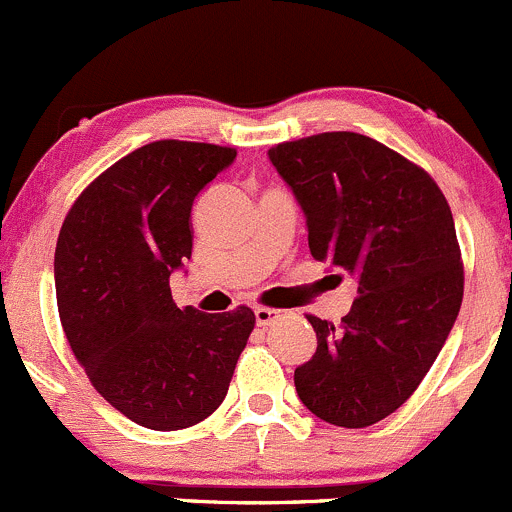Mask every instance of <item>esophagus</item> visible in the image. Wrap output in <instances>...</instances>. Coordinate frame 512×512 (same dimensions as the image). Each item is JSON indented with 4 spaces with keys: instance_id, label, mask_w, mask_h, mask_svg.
<instances>
[{
    "instance_id": "esophagus-1",
    "label": "esophagus",
    "mask_w": 512,
    "mask_h": 512,
    "mask_svg": "<svg viewBox=\"0 0 512 512\" xmlns=\"http://www.w3.org/2000/svg\"><path fill=\"white\" fill-rule=\"evenodd\" d=\"M254 313H256V323L263 328L271 326L273 321H278V318L283 316V311H278V308H266V306H256Z\"/></svg>"
}]
</instances>
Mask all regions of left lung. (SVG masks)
I'll return each instance as SVG.
<instances>
[{"label": "left lung", "instance_id": "left-lung-1", "mask_svg": "<svg viewBox=\"0 0 512 512\" xmlns=\"http://www.w3.org/2000/svg\"><path fill=\"white\" fill-rule=\"evenodd\" d=\"M268 159L306 214L311 256L358 278L338 326L308 316L318 348L293 373L296 393L331 426H373L421 386L458 318L450 206L428 171L353 131L283 141Z\"/></svg>", "mask_w": 512, "mask_h": 512}]
</instances>
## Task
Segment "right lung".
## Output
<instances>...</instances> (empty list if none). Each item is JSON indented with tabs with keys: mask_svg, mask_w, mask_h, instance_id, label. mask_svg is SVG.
I'll return each instance as SVG.
<instances>
[{
	"mask_svg": "<svg viewBox=\"0 0 512 512\" xmlns=\"http://www.w3.org/2000/svg\"><path fill=\"white\" fill-rule=\"evenodd\" d=\"M236 149L151 141L96 176L54 254L59 318L91 386L129 421L189 428L224 403L256 316L179 308L169 278L191 258V206Z\"/></svg>",
	"mask_w": 512,
	"mask_h": 512,
	"instance_id": "1",
	"label": "right lung"
}]
</instances>
